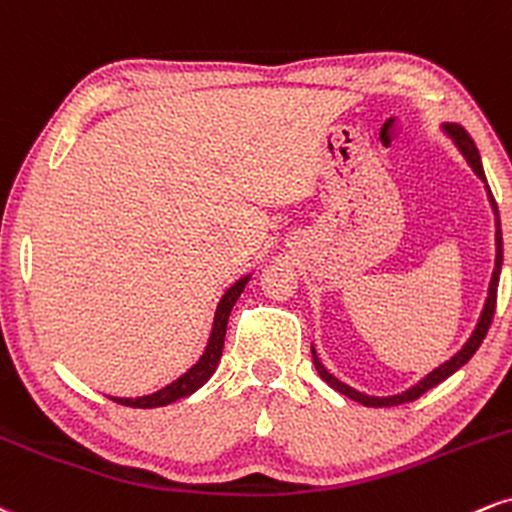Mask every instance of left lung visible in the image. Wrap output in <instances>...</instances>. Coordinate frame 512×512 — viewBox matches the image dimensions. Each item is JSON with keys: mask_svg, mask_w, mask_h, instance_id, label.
<instances>
[{"mask_svg": "<svg viewBox=\"0 0 512 512\" xmlns=\"http://www.w3.org/2000/svg\"><path fill=\"white\" fill-rule=\"evenodd\" d=\"M443 129L448 131V136L453 138L455 143H458V148L462 150V155H465L467 162H470V167L474 172H477V177L482 179V182H486V174H484V167H482V158H479V150L477 146H474L472 136L467 134L465 129H462L460 124H443ZM486 191H489V186H486ZM489 201L491 206H494V213H496V268H494V278H491V285H489V299H486L484 304V311H482V318H479L477 328H474L472 338L465 342V347L455 354V357H450L446 364H441L438 369L431 371L429 376L422 378V381L417 383V386H412L410 390H405V393L400 395H390V398H374V395H364L359 393V390H354L347 386V383H342L335 378L330 371L323 366L321 362H318L316 357V350L311 347V354H314V364H316V371L318 376L323 378V381L328 383V386H333L338 393L347 395V398L357 400L359 405H366V407H393V405H402V402H412L417 400L419 395H424L426 390L438 386L441 381H446L448 376H453L455 371L460 369V366H465L470 359L474 357V352L479 350V345H482V340L486 338V333H489L491 328V321H494V314H496V297H498V278H501V263H503V237H501V220H498V206H496V198L494 194L489 191Z\"/></svg>", "mask_w": 512, "mask_h": 512, "instance_id": "left-lung-1", "label": "left lung"}]
</instances>
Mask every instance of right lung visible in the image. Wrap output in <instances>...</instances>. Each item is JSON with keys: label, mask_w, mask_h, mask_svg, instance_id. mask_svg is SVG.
<instances>
[{"label": "right lung", "mask_w": 512, "mask_h": 512, "mask_svg": "<svg viewBox=\"0 0 512 512\" xmlns=\"http://www.w3.org/2000/svg\"><path fill=\"white\" fill-rule=\"evenodd\" d=\"M246 282H249V275L234 282L230 290L222 294L218 311H215L213 333H210L206 352H203V357L198 359V362L191 366L184 376H179L177 381H172L170 386L158 390V393L143 395V398H112V400L119 402V405H126V407H141V410H150V407H165L174 400H182V398H186V395L196 393V390L215 374V369H218V362L222 357V345H225L227 318H230V311H232L234 302L239 299V294L244 292Z\"/></svg>", "instance_id": "obj_1"}]
</instances>
